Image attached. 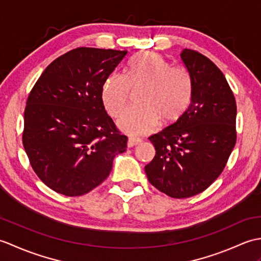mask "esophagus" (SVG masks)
<instances>
[{
	"mask_svg": "<svg viewBox=\"0 0 261 261\" xmlns=\"http://www.w3.org/2000/svg\"><path fill=\"white\" fill-rule=\"evenodd\" d=\"M140 142H141V140L139 139V138H132V137H130L129 139H127V147H129V148L135 147L137 145H139Z\"/></svg>",
	"mask_w": 261,
	"mask_h": 261,
	"instance_id": "esophagus-1",
	"label": "esophagus"
}]
</instances>
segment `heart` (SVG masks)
<instances>
[{
  "label": "heart",
  "mask_w": 261,
  "mask_h": 261,
  "mask_svg": "<svg viewBox=\"0 0 261 261\" xmlns=\"http://www.w3.org/2000/svg\"><path fill=\"white\" fill-rule=\"evenodd\" d=\"M140 105L126 109L118 125L127 135L140 136L150 132L163 122L176 120L184 112L192 95V81L181 66H171L163 55L141 53L130 63L126 75L111 74L104 82L102 101L112 116H118L129 101L131 87L142 86Z\"/></svg>",
  "instance_id": "b5f03b06"
}]
</instances>
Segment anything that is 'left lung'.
<instances>
[{
	"instance_id": "obj_1",
	"label": "left lung",
	"mask_w": 261,
	"mask_h": 261,
	"mask_svg": "<svg viewBox=\"0 0 261 261\" xmlns=\"http://www.w3.org/2000/svg\"><path fill=\"white\" fill-rule=\"evenodd\" d=\"M180 59L191 76V102L174 123L149 137L156 154L145 167L150 184L174 198L206 190L222 173L237 139V104L222 71L191 49Z\"/></svg>"
}]
</instances>
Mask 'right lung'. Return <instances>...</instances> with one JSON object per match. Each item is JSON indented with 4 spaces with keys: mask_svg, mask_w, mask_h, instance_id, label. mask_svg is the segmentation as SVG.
<instances>
[{
    "mask_svg": "<svg viewBox=\"0 0 261 261\" xmlns=\"http://www.w3.org/2000/svg\"><path fill=\"white\" fill-rule=\"evenodd\" d=\"M126 54L76 48L55 59L30 92L22 140L35 173L53 191L88 193L125 151L127 138L105 111L102 88Z\"/></svg>",
    "mask_w": 261,
    "mask_h": 261,
    "instance_id": "right-lung-1",
    "label": "right lung"
}]
</instances>
